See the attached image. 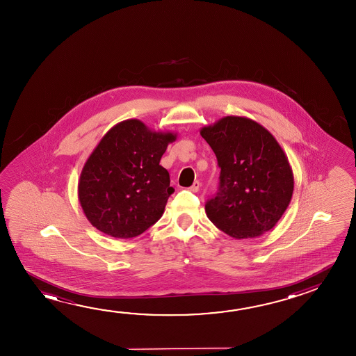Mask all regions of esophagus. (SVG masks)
<instances>
[{
	"label": "esophagus",
	"instance_id": "1",
	"mask_svg": "<svg viewBox=\"0 0 356 356\" xmlns=\"http://www.w3.org/2000/svg\"><path fill=\"white\" fill-rule=\"evenodd\" d=\"M200 186H201V184H200L198 181H195L193 186L188 187V190H190L191 193H197L198 190H200Z\"/></svg>",
	"mask_w": 356,
	"mask_h": 356
}]
</instances>
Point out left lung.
<instances>
[{
    "label": "left lung",
    "instance_id": "obj_1",
    "mask_svg": "<svg viewBox=\"0 0 356 356\" xmlns=\"http://www.w3.org/2000/svg\"><path fill=\"white\" fill-rule=\"evenodd\" d=\"M200 134L221 169L218 191L204 204L210 221L236 239L272 229L294 188L291 165L273 135L243 117L222 118Z\"/></svg>",
    "mask_w": 356,
    "mask_h": 356
}]
</instances>
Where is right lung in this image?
<instances>
[{"label": "right lung", "mask_w": 356, "mask_h": 356, "mask_svg": "<svg viewBox=\"0 0 356 356\" xmlns=\"http://www.w3.org/2000/svg\"><path fill=\"white\" fill-rule=\"evenodd\" d=\"M175 139L138 119L119 122L102 138L78 184L83 212L94 227L115 238H133L160 220L174 193L160 160Z\"/></svg>", "instance_id": "obj_1"}]
</instances>
